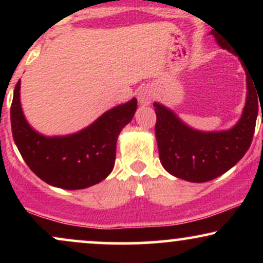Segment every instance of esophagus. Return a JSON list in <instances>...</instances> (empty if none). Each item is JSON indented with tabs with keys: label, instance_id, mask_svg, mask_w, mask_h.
Segmentation results:
<instances>
[{
	"label": "esophagus",
	"instance_id": "1",
	"mask_svg": "<svg viewBox=\"0 0 263 263\" xmlns=\"http://www.w3.org/2000/svg\"><path fill=\"white\" fill-rule=\"evenodd\" d=\"M137 99L142 105H149L153 99V90L149 86H143L138 90Z\"/></svg>",
	"mask_w": 263,
	"mask_h": 263
}]
</instances>
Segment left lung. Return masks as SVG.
I'll use <instances>...</instances> for the list:
<instances>
[{
	"mask_svg": "<svg viewBox=\"0 0 263 263\" xmlns=\"http://www.w3.org/2000/svg\"><path fill=\"white\" fill-rule=\"evenodd\" d=\"M214 35L220 47L235 53ZM246 75L247 98L242 116L228 131H198L185 125L170 108L153 104L159 159L168 173L188 182H208L224 174L245 156L255 134L259 100L255 83L250 81L247 71Z\"/></svg>",
	"mask_w": 263,
	"mask_h": 263,
	"instance_id": "obj_1",
	"label": "left lung"
}]
</instances>
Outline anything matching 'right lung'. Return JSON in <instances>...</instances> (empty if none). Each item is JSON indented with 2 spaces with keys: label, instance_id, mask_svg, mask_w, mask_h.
Wrapping results in <instances>:
<instances>
[{
  "label": "right lung",
  "instance_id": "1",
  "mask_svg": "<svg viewBox=\"0 0 263 263\" xmlns=\"http://www.w3.org/2000/svg\"><path fill=\"white\" fill-rule=\"evenodd\" d=\"M20 89L18 80L11 105L12 135L33 173L50 185L69 190L84 189L104 180L112 171L117 137L134 117L137 100L111 108L77 134L47 137L27 122Z\"/></svg>",
  "mask_w": 263,
  "mask_h": 263
}]
</instances>
